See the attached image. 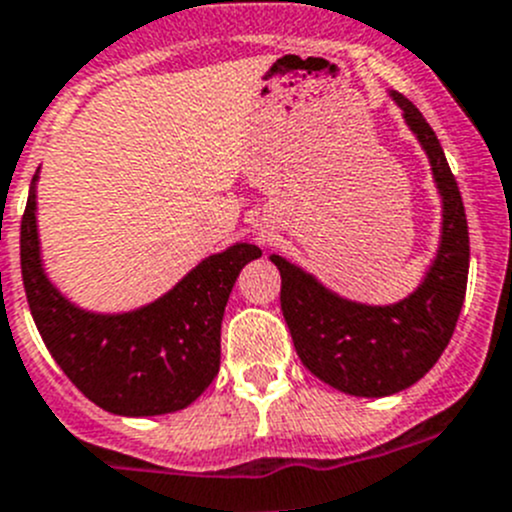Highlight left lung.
<instances>
[{
	"label": "left lung",
	"mask_w": 512,
	"mask_h": 512,
	"mask_svg": "<svg viewBox=\"0 0 512 512\" xmlns=\"http://www.w3.org/2000/svg\"><path fill=\"white\" fill-rule=\"evenodd\" d=\"M389 95L425 148L442 196L440 248L422 284L397 304L369 306L342 299L284 256H271L296 354L314 377L354 397H389L435 367L455 332L470 269L465 206L440 140L405 95Z\"/></svg>",
	"instance_id": "obj_1"
}]
</instances>
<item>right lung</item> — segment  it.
<instances>
[{
  "mask_svg": "<svg viewBox=\"0 0 512 512\" xmlns=\"http://www.w3.org/2000/svg\"><path fill=\"white\" fill-rule=\"evenodd\" d=\"M37 175L19 233L32 319L70 382L97 407L123 417L178 412L196 402L221 367V321L233 284L261 248L236 243L188 271L168 294L125 314L72 304L47 279L37 236Z\"/></svg>",
  "mask_w": 512,
  "mask_h": 512,
  "instance_id": "obj_1",
  "label": "right lung"
}]
</instances>
